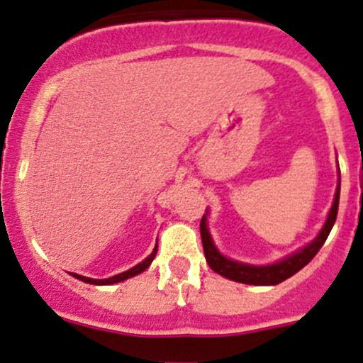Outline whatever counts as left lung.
Wrapping results in <instances>:
<instances>
[{
    "label": "left lung",
    "mask_w": 363,
    "mask_h": 363,
    "mask_svg": "<svg viewBox=\"0 0 363 363\" xmlns=\"http://www.w3.org/2000/svg\"><path fill=\"white\" fill-rule=\"evenodd\" d=\"M339 191H341V172H339V184H337V189H335L333 208H330L329 217H327L325 224H323L322 231L318 233V236H316L311 243H308L306 247H303L299 252H296V254L289 255V257L281 259V261L274 262V264H268V266L245 264V262H238V261H233V259L224 257V255L217 250V247L213 245L211 233L207 230V213H203L200 223V233H201V243H203L205 259H207L208 266H211L213 272L219 273L220 277L230 278L233 281H240V284H247V285L281 284V281L291 278L292 274H296L299 269H303L304 266L315 257L316 252L322 249L323 243H325L327 236H329V233L333 230L335 223V217H337Z\"/></svg>",
    "instance_id": "obj_1"
}]
</instances>
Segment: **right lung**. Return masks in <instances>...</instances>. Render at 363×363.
<instances>
[{
	"instance_id": "right-lung-1",
	"label": "right lung",
	"mask_w": 363,
	"mask_h": 363,
	"mask_svg": "<svg viewBox=\"0 0 363 363\" xmlns=\"http://www.w3.org/2000/svg\"><path fill=\"white\" fill-rule=\"evenodd\" d=\"M156 252H158V245H156L155 249H152V252L150 254V257H146L143 262H139V264H137V266H133V268L128 269V272L120 273V274H114V277L104 278V280H94V278H86V277H82V274H76V273H71V274L74 278H78V280L85 281V284H90V285H111V284H118V281H123V280H127V278H132V277H135V274L146 272V269L150 268L152 259H155Z\"/></svg>"
}]
</instances>
